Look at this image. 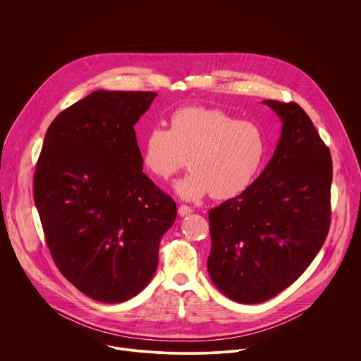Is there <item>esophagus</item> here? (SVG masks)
I'll list each match as a JSON object with an SVG mask.
<instances>
[{
	"instance_id": "34e87169",
	"label": "esophagus",
	"mask_w": 361,
	"mask_h": 361,
	"mask_svg": "<svg viewBox=\"0 0 361 361\" xmlns=\"http://www.w3.org/2000/svg\"><path fill=\"white\" fill-rule=\"evenodd\" d=\"M191 213H192V210H191V207H188V205H180V207H178V214L181 217H185V216H188Z\"/></svg>"
}]
</instances>
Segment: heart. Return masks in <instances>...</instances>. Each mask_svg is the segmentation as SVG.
<instances>
[{"mask_svg":"<svg viewBox=\"0 0 361 361\" xmlns=\"http://www.w3.org/2000/svg\"><path fill=\"white\" fill-rule=\"evenodd\" d=\"M142 161L161 180L176 176L187 163L190 174L176 183L187 201L213 194L226 200L244 192L259 176L266 154L262 128L220 110L188 106L170 117V130L152 127L142 137Z\"/></svg>","mask_w":361,"mask_h":361,"instance_id":"heart-1","label":"heart"}]
</instances>
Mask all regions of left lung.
Listing matches in <instances>:
<instances>
[{"label":"left lung","mask_w":361,"mask_h":361,"mask_svg":"<svg viewBox=\"0 0 361 361\" xmlns=\"http://www.w3.org/2000/svg\"><path fill=\"white\" fill-rule=\"evenodd\" d=\"M281 135L263 173L241 194L212 209L207 270L241 304L270 300L314 260L330 227L331 156L295 102L263 101Z\"/></svg>","instance_id":"obj_1"}]
</instances>
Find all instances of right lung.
Returning <instances> with one entry per match:
<instances>
[{
    "mask_svg": "<svg viewBox=\"0 0 361 361\" xmlns=\"http://www.w3.org/2000/svg\"><path fill=\"white\" fill-rule=\"evenodd\" d=\"M156 92L97 90L45 133L34 201L51 255L85 295L123 302L159 266L176 202L142 173L134 126Z\"/></svg>",
    "mask_w": 361,
    "mask_h": 361,
    "instance_id": "right-lung-1",
    "label": "right lung"
}]
</instances>
